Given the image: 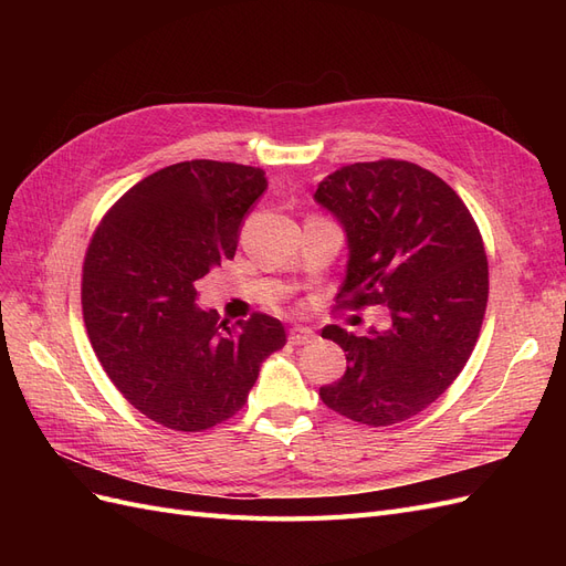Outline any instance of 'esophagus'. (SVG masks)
<instances>
[{"instance_id":"obj_1","label":"esophagus","mask_w":566,"mask_h":566,"mask_svg":"<svg viewBox=\"0 0 566 566\" xmlns=\"http://www.w3.org/2000/svg\"><path fill=\"white\" fill-rule=\"evenodd\" d=\"M287 339H290V345H295V347L310 345V342L316 339V333L312 328H306V325H295V328H290Z\"/></svg>"}]
</instances>
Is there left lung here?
Instances as JSON below:
<instances>
[{
	"mask_svg": "<svg viewBox=\"0 0 566 566\" xmlns=\"http://www.w3.org/2000/svg\"><path fill=\"white\" fill-rule=\"evenodd\" d=\"M314 200L347 235L337 306L385 304L391 316L364 337L325 325L347 370L321 399L370 427L403 422L449 389L476 345L489 300L482 235L447 181L406 160L339 167Z\"/></svg>",
	"mask_w": 566,
	"mask_h": 566,
	"instance_id": "left-lung-1",
	"label": "left lung"
}]
</instances>
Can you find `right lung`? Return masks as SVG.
Returning <instances> with one entry per match:
<instances>
[{
  "mask_svg": "<svg viewBox=\"0 0 566 566\" xmlns=\"http://www.w3.org/2000/svg\"><path fill=\"white\" fill-rule=\"evenodd\" d=\"M264 169L188 160L119 198L82 269V314L101 366L146 418L202 432L248 401L264 358L285 345L279 318L227 328L198 304L196 283L231 260Z\"/></svg>",
  "mask_w": 566,
  "mask_h": 566,
  "instance_id": "add662e5",
  "label": "right lung"
}]
</instances>
